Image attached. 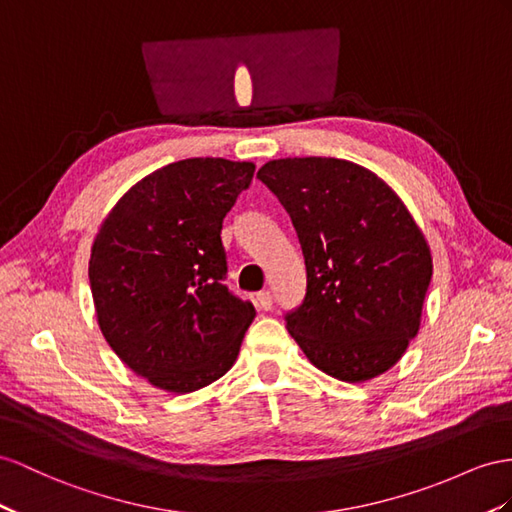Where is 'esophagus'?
<instances>
[{
  "label": "esophagus",
  "instance_id": "esophagus-1",
  "mask_svg": "<svg viewBox=\"0 0 512 512\" xmlns=\"http://www.w3.org/2000/svg\"><path fill=\"white\" fill-rule=\"evenodd\" d=\"M255 300H257V307H259V309H264V311H270V309H272V294H270L268 290L259 292Z\"/></svg>",
  "mask_w": 512,
  "mask_h": 512
}]
</instances>
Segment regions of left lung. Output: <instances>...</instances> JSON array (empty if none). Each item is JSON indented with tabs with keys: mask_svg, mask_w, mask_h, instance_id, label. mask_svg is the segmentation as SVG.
<instances>
[{
	"mask_svg": "<svg viewBox=\"0 0 512 512\" xmlns=\"http://www.w3.org/2000/svg\"><path fill=\"white\" fill-rule=\"evenodd\" d=\"M259 181L290 214L307 268L287 331L318 370L346 383L387 372L417 335L432 259L409 209L368 168L285 157Z\"/></svg>",
	"mask_w": 512,
	"mask_h": 512,
	"instance_id": "8db88e82",
	"label": "left lung"
}]
</instances>
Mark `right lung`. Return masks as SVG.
I'll list each match as a JSON object with an SVG mask.
<instances>
[{"label": "right lung", "mask_w": 512, "mask_h": 512, "mask_svg": "<svg viewBox=\"0 0 512 512\" xmlns=\"http://www.w3.org/2000/svg\"><path fill=\"white\" fill-rule=\"evenodd\" d=\"M255 164L190 157L144 177L116 203L90 253L103 337L155 387L190 393L238 359L255 318L229 290L222 220Z\"/></svg>", "instance_id": "1"}]
</instances>
